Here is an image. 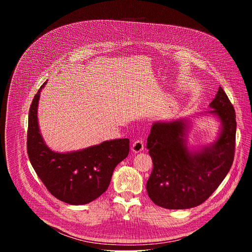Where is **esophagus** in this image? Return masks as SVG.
Instances as JSON below:
<instances>
[{
    "label": "esophagus",
    "instance_id": "1",
    "mask_svg": "<svg viewBox=\"0 0 252 252\" xmlns=\"http://www.w3.org/2000/svg\"><path fill=\"white\" fill-rule=\"evenodd\" d=\"M143 148H145V141H143V139H136L132 143L131 151L136 154V153H139V152L143 151Z\"/></svg>",
    "mask_w": 252,
    "mask_h": 252
}]
</instances>
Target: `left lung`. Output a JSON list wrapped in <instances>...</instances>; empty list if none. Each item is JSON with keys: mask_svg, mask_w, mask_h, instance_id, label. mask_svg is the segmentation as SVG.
Masks as SVG:
<instances>
[{"mask_svg": "<svg viewBox=\"0 0 252 252\" xmlns=\"http://www.w3.org/2000/svg\"><path fill=\"white\" fill-rule=\"evenodd\" d=\"M208 114L218 117L221 130L213 143L189 150V121L157 122L148 137L154 168L147 183L150 198L167 209H187L204 202L222 183L234 158L236 121L233 105L220 87Z\"/></svg>", "mask_w": 252, "mask_h": 252, "instance_id": "8db88e82", "label": "left lung"}]
</instances>
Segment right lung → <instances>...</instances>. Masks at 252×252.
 <instances>
[{"instance_id":"obj_1","label":"right lung","mask_w":252,"mask_h":252,"mask_svg":"<svg viewBox=\"0 0 252 252\" xmlns=\"http://www.w3.org/2000/svg\"><path fill=\"white\" fill-rule=\"evenodd\" d=\"M46 84L33 96L29 111L27 150L30 161L55 197L73 205L87 204L109 188L114 169L128 156L129 139L105 140L65 154L53 152L45 143L38 123L40 94Z\"/></svg>"}]
</instances>
